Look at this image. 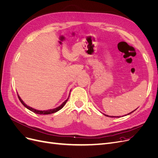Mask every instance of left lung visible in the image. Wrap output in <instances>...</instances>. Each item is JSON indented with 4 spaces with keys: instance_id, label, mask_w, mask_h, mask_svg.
I'll list each match as a JSON object with an SVG mask.
<instances>
[{
    "instance_id": "1",
    "label": "left lung",
    "mask_w": 158,
    "mask_h": 158,
    "mask_svg": "<svg viewBox=\"0 0 158 158\" xmlns=\"http://www.w3.org/2000/svg\"><path fill=\"white\" fill-rule=\"evenodd\" d=\"M136 110V109H135ZM133 111H132V112H131L130 113H128V114H131V113H132ZM105 115H106V116H107V117H109V116H108V115H107V114H105ZM111 117H119L118 116H117V117H114V116H111Z\"/></svg>"
}]
</instances>
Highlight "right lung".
Segmentation results:
<instances>
[{
  "instance_id": "1",
  "label": "right lung",
  "mask_w": 158,
  "mask_h": 158,
  "mask_svg": "<svg viewBox=\"0 0 158 158\" xmlns=\"http://www.w3.org/2000/svg\"><path fill=\"white\" fill-rule=\"evenodd\" d=\"M18 97L19 99H20V102L22 103V105H23V106H24L25 107H26L27 109L30 110L31 111H32V112H33V113H37V114H52V113H54L57 112V111H59V110H60L62 108H63V107L64 106V105L66 104V102H67L68 99H69V96L68 99H66L65 101H64L63 103H62L60 106L57 107H56V108H55V109L46 110V111H45V110H44V111H40V110H37V109H33V108H32V107H30V106H27V105L22 101V99L20 97V95H18Z\"/></svg>"
}]
</instances>
